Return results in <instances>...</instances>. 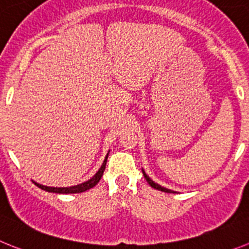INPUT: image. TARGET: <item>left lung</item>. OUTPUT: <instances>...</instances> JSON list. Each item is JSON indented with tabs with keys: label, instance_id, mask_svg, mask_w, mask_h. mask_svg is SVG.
<instances>
[{
	"label": "left lung",
	"instance_id": "obj_1",
	"mask_svg": "<svg viewBox=\"0 0 249 249\" xmlns=\"http://www.w3.org/2000/svg\"><path fill=\"white\" fill-rule=\"evenodd\" d=\"M142 174H144V178H146V181H147V183H149L150 186H151L152 189H155V190H159V191H162V192H169V194H171V192H174V191H171V190H167V189H165V187H161L160 185H158V183H155L154 182V181L151 180V178H149V176H147L146 174H145L144 171H142Z\"/></svg>",
	"mask_w": 249,
	"mask_h": 249
}]
</instances>
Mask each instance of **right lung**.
<instances>
[{
	"label": "right lung",
	"instance_id": "right-lung-1",
	"mask_svg": "<svg viewBox=\"0 0 249 249\" xmlns=\"http://www.w3.org/2000/svg\"><path fill=\"white\" fill-rule=\"evenodd\" d=\"M107 160H108V155L105 158L104 162H103L102 167L99 169V171L97 174L94 175L93 178L90 180L86 181V182L80 183V185L77 186H71V187H48V186H43V185H39V183L35 182V185H37L39 189L44 190V191H48V192H54V194H79V192H84L87 190L91 189L94 186L97 185L98 182L100 181L102 178L103 174H104V170H105V165H107Z\"/></svg>",
	"mask_w": 249,
	"mask_h": 249
}]
</instances>
